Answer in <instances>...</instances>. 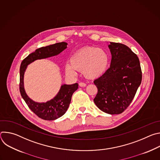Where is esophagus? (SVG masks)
<instances>
[{"label": "esophagus", "instance_id": "obj_1", "mask_svg": "<svg viewBox=\"0 0 160 160\" xmlns=\"http://www.w3.org/2000/svg\"><path fill=\"white\" fill-rule=\"evenodd\" d=\"M79 86H80L82 87H84L86 86V83H85L83 82H80L79 83Z\"/></svg>", "mask_w": 160, "mask_h": 160}]
</instances>
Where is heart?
I'll return each instance as SVG.
<instances>
[{"instance_id":"1","label":"heart","mask_w":160,"mask_h":160,"mask_svg":"<svg viewBox=\"0 0 160 160\" xmlns=\"http://www.w3.org/2000/svg\"><path fill=\"white\" fill-rule=\"evenodd\" d=\"M109 62L108 52L102 48L87 47L72 55L70 63L65 65L67 74L74 76L77 71H82L83 75L89 79L101 77L106 71Z\"/></svg>"}]
</instances>
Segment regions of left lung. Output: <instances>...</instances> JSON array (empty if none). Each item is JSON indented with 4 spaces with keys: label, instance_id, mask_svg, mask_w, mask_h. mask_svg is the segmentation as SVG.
<instances>
[{
    "label": "left lung",
    "instance_id": "left-lung-1",
    "mask_svg": "<svg viewBox=\"0 0 160 160\" xmlns=\"http://www.w3.org/2000/svg\"><path fill=\"white\" fill-rule=\"evenodd\" d=\"M110 67L94 81L98 92L94 103L102 111L117 115L127 108L142 81L139 59L127 45L110 42Z\"/></svg>",
    "mask_w": 160,
    "mask_h": 160
}]
</instances>
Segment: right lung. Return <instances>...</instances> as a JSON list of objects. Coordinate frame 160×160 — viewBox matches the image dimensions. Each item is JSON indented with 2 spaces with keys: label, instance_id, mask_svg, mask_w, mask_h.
Here are the masks:
<instances>
[{
  "label": "right lung",
  "instance_id": "obj_1",
  "mask_svg": "<svg viewBox=\"0 0 160 160\" xmlns=\"http://www.w3.org/2000/svg\"><path fill=\"white\" fill-rule=\"evenodd\" d=\"M68 43L64 42L56 43L46 47H42L30 54L22 60L20 66L19 90L21 95L29 108L39 118L45 120H54L62 117L66 112L71 102L72 97L78 88L77 83L61 86L57 95L46 102H38L33 101L27 94L24 88V75L28 64L38 59H45L59 54L67 48Z\"/></svg>",
  "mask_w": 160,
  "mask_h": 160
}]
</instances>
